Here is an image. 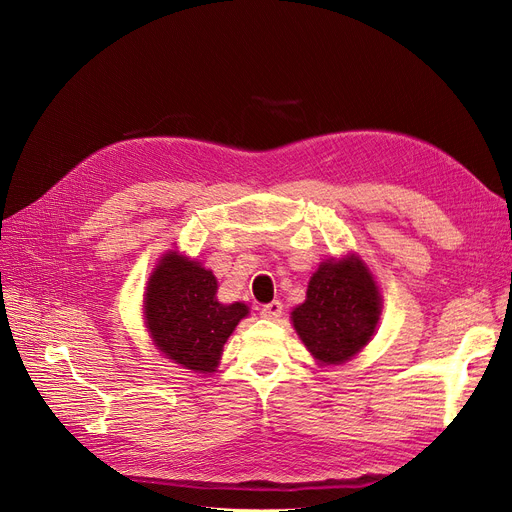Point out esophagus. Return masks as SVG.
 <instances>
[{
	"instance_id": "34e87169",
	"label": "esophagus",
	"mask_w": 512,
	"mask_h": 512,
	"mask_svg": "<svg viewBox=\"0 0 512 512\" xmlns=\"http://www.w3.org/2000/svg\"><path fill=\"white\" fill-rule=\"evenodd\" d=\"M282 313H284V305L280 301H272V303H267V305L261 307V315L265 319H278Z\"/></svg>"
}]
</instances>
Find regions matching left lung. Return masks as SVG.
Returning a JSON list of instances; mask_svg holds the SVG:
<instances>
[{
  "mask_svg": "<svg viewBox=\"0 0 512 512\" xmlns=\"http://www.w3.org/2000/svg\"><path fill=\"white\" fill-rule=\"evenodd\" d=\"M380 311V292L367 267L346 257L319 265L307 301L292 311V324L319 363L336 365L367 344Z\"/></svg>",
  "mask_w": 512,
  "mask_h": 512,
  "instance_id": "obj_1",
  "label": "left lung"
}]
</instances>
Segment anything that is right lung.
Masks as SVG:
<instances>
[{
  "instance_id": "1",
  "label": "right lung",
  "mask_w": 512,
  "mask_h": 512,
  "mask_svg": "<svg viewBox=\"0 0 512 512\" xmlns=\"http://www.w3.org/2000/svg\"><path fill=\"white\" fill-rule=\"evenodd\" d=\"M218 282L197 261L168 253L159 261L145 294L147 326L159 351L186 369L211 373L238 321L242 303L215 299Z\"/></svg>"
}]
</instances>
